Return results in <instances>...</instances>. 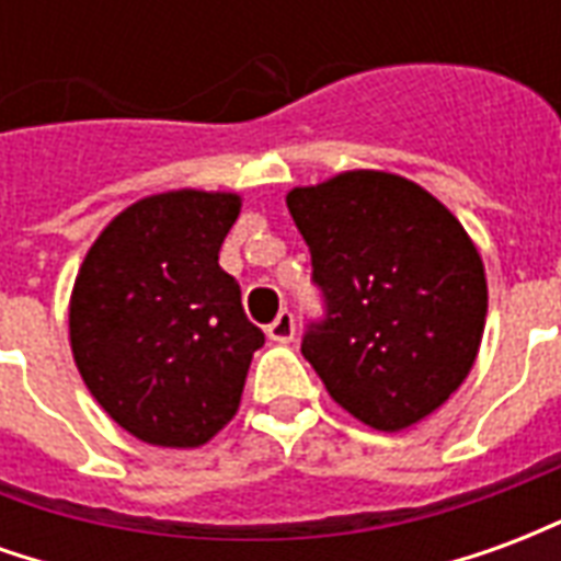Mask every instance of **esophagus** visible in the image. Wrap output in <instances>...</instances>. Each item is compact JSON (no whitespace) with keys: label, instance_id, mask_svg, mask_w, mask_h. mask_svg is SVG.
<instances>
[{"label":"esophagus","instance_id":"1","mask_svg":"<svg viewBox=\"0 0 561 561\" xmlns=\"http://www.w3.org/2000/svg\"><path fill=\"white\" fill-rule=\"evenodd\" d=\"M294 330H297V324H294V316L288 312V309H282L279 316H276V321H273V324L267 328V336L273 342H282V345H285V342L294 340Z\"/></svg>","mask_w":561,"mask_h":561}]
</instances>
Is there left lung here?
<instances>
[{"label": "left lung", "mask_w": 561, "mask_h": 561, "mask_svg": "<svg viewBox=\"0 0 561 561\" xmlns=\"http://www.w3.org/2000/svg\"><path fill=\"white\" fill-rule=\"evenodd\" d=\"M285 204L328 316L300 352L342 409L400 433L466 381L486 321L483 261L457 216L405 176L345 171Z\"/></svg>", "instance_id": "obj_1"}]
</instances>
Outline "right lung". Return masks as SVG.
Wrapping results in <instances>:
<instances>
[{"instance_id": "add662e5", "label": "right lung", "mask_w": 561, "mask_h": 561, "mask_svg": "<svg viewBox=\"0 0 561 561\" xmlns=\"http://www.w3.org/2000/svg\"><path fill=\"white\" fill-rule=\"evenodd\" d=\"M237 216L233 192L149 195L99 233L78 270L68 336L80 378L147 445H207L240 409L264 333L219 267Z\"/></svg>"}]
</instances>
